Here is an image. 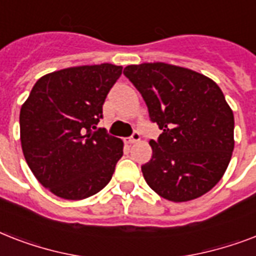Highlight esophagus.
<instances>
[{"label": "esophagus", "instance_id": "1", "mask_svg": "<svg viewBox=\"0 0 256 256\" xmlns=\"http://www.w3.org/2000/svg\"><path fill=\"white\" fill-rule=\"evenodd\" d=\"M140 140V132H132V136H130V138H128V140H126V142H128V144H136V142H138Z\"/></svg>", "mask_w": 256, "mask_h": 256}]
</instances>
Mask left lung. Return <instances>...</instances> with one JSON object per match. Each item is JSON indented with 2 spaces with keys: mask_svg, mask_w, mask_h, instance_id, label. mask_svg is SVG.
<instances>
[{
  "mask_svg": "<svg viewBox=\"0 0 256 256\" xmlns=\"http://www.w3.org/2000/svg\"><path fill=\"white\" fill-rule=\"evenodd\" d=\"M124 74L142 94L162 134L148 144L144 180L162 198L187 202L210 191L234 150V114L212 80L164 62L128 65Z\"/></svg>",
  "mask_w": 256,
  "mask_h": 256,
  "instance_id": "8db88e82",
  "label": "left lung"
}]
</instances>
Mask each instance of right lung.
<instances>
[{
  "label": "right lung",
  "mask_w": 256,
  "mask_h": 256,
  "mask_svg": "<svg viewBox=\"0 0 256 256\" xmlns=\"http://www.w3.org/2000/svg\"><path fill=\"white\" fill-rule=\"evenodd\" d=\"M122 74L112 64L68 68L36 82L20 112L21 146L38 182L80 200L96 194L124 156V142L96 128L108 92Z\"/></svg>",
  "instance_id": "right-lung-1"
}]
</instances>
